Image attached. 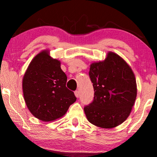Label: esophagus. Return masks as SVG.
Wrapping results in <instances>:
<instances>
[{
	"label": "esophagus",
	"mask_w": 157,
	"mask_h": 157,
	"mask_svg": "<svg viewBox=\"0 0 157 157\" xmlns=\"http://www.w3.org/2000/svg\"><path fill=\"white\" fill-rule=\"evenodd\" d=\"M75 96H76L77 98H78V97H80V91H79L78 90H77V91H75Z\"/></svg>",
	"instance_id": "34e87169"
}]
</instances>
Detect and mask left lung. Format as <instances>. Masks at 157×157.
Instances as JSON below:
<instances>
[{
	"mask_svg": "<svg viewBox=\"0 0 157 157\" xmlns=\"http://www.w3.org/2000/svg\"><path fill=\"white\" fill-rule=\"evenodd\" d=\"M89 77L94 97L84 108L89 122L102 128L120 125L130 115L137 94L130 66L117 54L109 52L105 60L90 65Z\"/></svg>",
	"mask_w": 157,
	"mask_h": 157,
	"instance_id": "left-lung-1",
	"label": "left lung"
}]
</instances>
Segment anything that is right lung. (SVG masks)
<instances>
[{"instance_id":"1","label":"right lung","mask_w":157,"mask_h":157,"mask_svg":"<svg viewBox=\"0 0 157 157\" xmlns=\"http://www.w3.org/2000/svg\"><path fill=\"white\" fill-rule=\"evenodd\" d=\"M60 64L48 49L43 50L32 59L23 75L26 105L34 117L44 122L62 117L77 100L73 91L66 88L67 77Z\"/></svg>"}]
</instances>
